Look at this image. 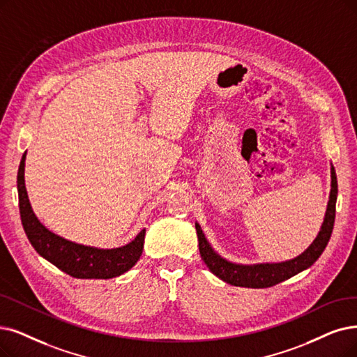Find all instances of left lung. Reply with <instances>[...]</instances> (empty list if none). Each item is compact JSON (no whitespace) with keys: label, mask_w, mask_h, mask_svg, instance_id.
<instances>
[{"label":"left lung","mask_w":357,"mask_h":357,"mask_svg":"<svg viewBox=\"0 0 357 357\" xmlns=\"http://www.w3.org/2000/svg\"><path fill=\"white\" fill-rule=\"evenodd\" d=\"M337 176L335 169L331 167V193L330 201H328L326 213L324 218V224L318 237L313 240V243L297 258L291 261H286L281 264H259V265H237L225 261L218 253L213 252L201 225L195 224L197 240H199V252L206 266L209 268L213 275H217L222 281L231 284L236 287H248V289H266L273 287L278 282L286 281L293 275L302 273L303 269L309 268L317 262V259L322 255L324 249L330 241L334 220H335V202H337Z\"/></svg>","instance_id":"8db88e82"}]
</instances>
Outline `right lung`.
<instances>
[{
    "label": "right lung",
    "instance_id": "obj_1",
    "mask_svg": "<svg viewBox=\"0 0 357 357\" xmlns=\"http://www.w3.org/2000/svg\"><path fill=\"white\" fill-rule=\"evenodd\" d=\"M24 160L22 156L17 173L19 209L24 233L33 249L55 265L63 273L75 278L108 280L127 273L140 258L144 250L145 228L129 245L117 249H96L73 243L60 236L51 233L42 225L32 211L24 186Z\"/></svg>",
    "mask_w": 357,
    "mask_h": 357
}]
</instances>
